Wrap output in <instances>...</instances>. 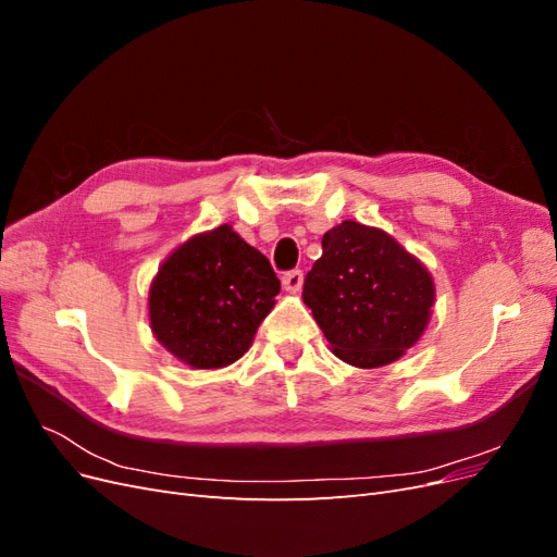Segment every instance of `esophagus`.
<instances>
[{
	"instance_id": "34e87169",
	"label": "esophagus",
	"mask_w": 557,
	"mask_h": 557,
	"mask_svg": "<svg viewBox=\"0 0 557 557\" xmlns=\"http://www.w3.org/2000/svg\"><path fill=\"white\" fill-rule=\"evenodd\" d=\"M301 283H305V274H301V269H293V272L283 274V288L288 293H299Z\"/></svg>"
}]
</instances>
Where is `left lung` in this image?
<instances>
[{
    "label": "left lung",
    "mask_w": 557,
    "mask_h": 557,
    "mask_svg": "<svg viewBox=\"0 0 557 557\" xmlns=\"http://www.w3.org/2000/svg\"><path fill=\"white\" fill-rule=\"evenodd\" d=\"M301 297L336 358L369 369L397 360L420 339L434 285L385 232L344 221L325 232Z\"/></svg>",
    "instance_id": "left-lung-1"
}]
</instances>
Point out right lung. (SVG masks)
Segmentation results:
<instances>
[{"label":"right lung","instance_id":"1","mask_svg":"<svg viewBox=\"0 0 557 557\" xmlns=\"http://www.w3.org/2000/svg\"><path fill=\"white\" fill-rule=\"evenodd\" d=\"M281 281L230 225L199 234L164 260L150 285V327L195 369L232 364L272 311Z\"/></svg>","mask_w":557,"mask_h":557}]
</instances>
